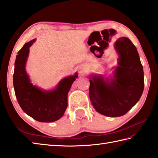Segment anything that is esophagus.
<instances>
[{
    "mask_svg": "<svg viewBox=\"0 0 158 158\" xmlns=\"http://www.w3.org/2000/svg\"><path fill=\"white\" fill-rule=\"evenodd\" d=\"M82 69H83L82 68H79V72H80V73H81V72H82Z\"/></svg>",
    "mask_w": 158,
    "mask_h": 158,
    "instance_id": "34e87169",
    "label": "esophagus"
}]
</instances>
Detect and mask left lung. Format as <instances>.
Wrapping results in <instances>:
<instances>
[{
    "instance_id": "obj_1",
    "label": "left lung",
    "mask_w": 158,
    "mask_h": 158,
    "mask_svg": "<svg viewBox=\"0 0 158 158\" xmlns=\"http://www.w3.org/2000/svg\"><path fill=\"white\" fill-rule=\"evenodd\" d=\"M119 54L118 66L113 80H105L102 76L90 80L89 96L94 108L109 117L126 114L138 102L144 89V73L136 47L128 38L115 42Z\"/></svg>"
}]
</instances>
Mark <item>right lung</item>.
Instances as JSON below:
<instances>
[{"mask_svg": "<svg viewBox=\"0 0 158 158\" xmlns=\"http://www.w3.org/2000/svg\"><path fill=\"white\" fill-rule=\"evenodd\" d=\"M34 41L35 39L24 44L16 57L13 73L15 96L23 111L34 120L55 122L63 116L68 107V94L78 74L61 80L57 88L47 92L34 86L27 75L25 66L29 47Z\"/></svg>", "mask_w": 158, "mask_h": 158, "instance_id": "add662e5", "label": "right lung"}]
</instances>
